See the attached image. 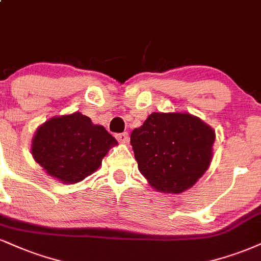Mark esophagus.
I'll list each match as a JSON object with an SVG mask.
<instances>
[{
    "mask_svg": "<svg viewBox=\"0 0 261 261\" xmlns=\"http://www.w3.org/2000/svg\"><path fill=\"white\" fill-rule=\"evenodd\" d=\"M115 139H117L120 143H126L128 141V134L127 133H121L115 135Z\"/></svg>",
    "mask_w": 261,
    "mask_h": 261,
    "instance_id": "obj_1",
    "label": "esophagus"
}]
</instances>
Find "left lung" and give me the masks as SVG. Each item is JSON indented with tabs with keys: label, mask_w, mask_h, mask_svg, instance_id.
I'll return each mask as SVG.
<instances>
[{
	"label": "left lung",
	"mask_w": 261,
	"mask_h": 261,
	"mask_svg": "<svg viewBox=\"0 0 261 261\" xmlns=\"http://www.w3.org/2000/svg\"><path fill=\"white\" fill-rule=\"evenodd\" d=\"M215 131L188 113H152L131 134L139 170L159 192L181 193L208 170Z\"/></svg>",
	"instance_id": "1"
}]
</instances>
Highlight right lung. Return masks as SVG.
Masks as SVG:
<instances>
[{"label": "right lung", "instance_id": "add662e5", "mask_svg": "<svg viewBox=\"0 0 261 261\" xmlns=\"http://www.w3.org/2000/svg\"><path fill=\"white\" fill-rule=\"evenodd\" d=\"M117 140L79 112L51 118L36 130L31 154L49 176L76 184L102 164Z\"/></svg>", "mask_w": 261, "mask_h": 261}]
</instances>
